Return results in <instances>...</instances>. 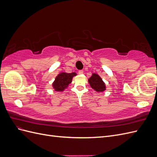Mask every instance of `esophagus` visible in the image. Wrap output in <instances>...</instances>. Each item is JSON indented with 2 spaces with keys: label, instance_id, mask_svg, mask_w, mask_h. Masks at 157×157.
Masks as SVG:
<instances>
[{
  "label": "esophagus",
  "instance_id": "34e87169",
  "mask_svg": "<svg viewBox=\"0 0 157 157\" xmlns=\"http://www.w3.org/2000/svg\"><path fill=\"white\" fill-rule=\"evenodd\" d=\"M83 73H84V71H83L82 70L78 71V74H79V75H82V74H83Z\"/></svg>",
  "mask_w": 157,
  "mask_h": 157
}]
</instances>
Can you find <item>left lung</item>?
<instances>
[{"label": "left lung", "instance_id": "obj_1", "mask_svg": "<svg viewBox=\"0 0 157 157\" xmlns=\"http://www.w3.org/2000/svg\"><path fill=\"white\" fill-rule=\"evenodd\" d=\"M88 82L95 91L97 92H103L106 90V85L102 78L97 73H92L88 79Z\"/></svg>", "mask_w": 157, "mask_h": 157}]
</instances>
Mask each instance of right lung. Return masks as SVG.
Wrapping results in <instances>:
<instances>
[{"label": "right lung", "mask_w": 157, "mask_h": 157, "mask_svg": "<svg viewBox=\"0 0 157 157\" xmlns=\"http://www.w3.org/2000/svg\"><path fill=\"white\" fill-rule=\"evenodd\" d=\"M77 75V73L73 72L68 73L61 72L56 76L54 81L52 83V87L56 92H63L67 89L69 85L72 82L73 77Z\"/></svg>", "instance_id": "obj_1"}]
</instances>
